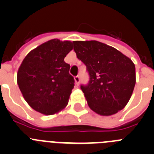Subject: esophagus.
Wrapping results in <instances>:
<instances>
[{
	"label": "esophagus",
	"instance_id": "1",
	"mask_svg": "<svg viewBox=\"0 0 154 154\" xmlns=\"http://www.w3.org/2000/svg\"><path fill=\"white\" fill-rule=\"evenodd\" d=\"M74 80H75V84L78 86L79 84H80V77L79 76H76L74 77Z\"/></svg>",
	"mask_w": 154,
	"mask_h": 154
}]
</instances>
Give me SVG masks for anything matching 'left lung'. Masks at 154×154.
<instances>
[{
  "instance_id": "8db88e82",
  "label": "left lung",
  "mask_w": 154,
  "mask_h": 154,
  "mask_svg": "<svg viewBox=\"0 0 154 154\" xmlns=\"http://www.w3.org/2000/svg\"><path fill=\"white\" fill-rule=\"evenodd\" d=\"M73 44L77 58L89 72V84L80 87L90 108L101 116H111L123 110L136 84L134 62L99 41H75Z\"/></svg>"
}]
</instances>
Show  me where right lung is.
<instances>
[{
	"instance_id": "1",
	"label": "right lung",
	"mask_w": 154,
	"mask_h": 154,
	"mask_svg": "<svg viewBox=\"0 0 154 154\" xmlns=\"http://www.w3.org/2000/svg\"><path fill=\"white\" fill-rule=\"evenodd\" d=\"M73 42L52 39L30 51L17 71V81L23 98L44 115L61 111L68 103L74 80L64 58Z\"/></svg>"
}]
</instances>
